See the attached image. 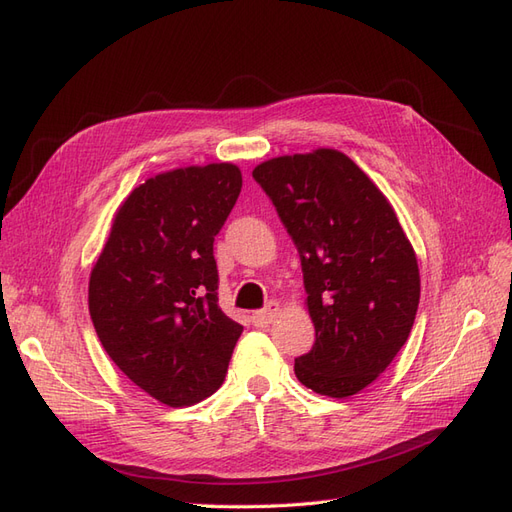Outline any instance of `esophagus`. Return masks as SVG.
<instances>
[{"label": "esophagus", "mask_w": 512, "mask_h": 512, "mask_svg": "<svg viewBox=\"0 0 512 512\" xmlns=\"http://www.w3.org/2000/svg\"><path fill=\"white\" fill-rule=\"evenodd\" d=\"M280 303L277 301H271L265 309H258V312H254V316H252V320H254V324L256 327H269V324H273L275 322V318L280 316Z\"/></svg>", "instance_id": "obj_1"}]
</instances>
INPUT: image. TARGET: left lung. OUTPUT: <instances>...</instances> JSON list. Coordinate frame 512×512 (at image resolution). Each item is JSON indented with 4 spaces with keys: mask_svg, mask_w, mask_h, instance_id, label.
Returning <instances> with one entry per match:
<instances>
[{
    "mask_svg": "<svg viewBox=\"0 0 512 512\" xmlns=\"http://www.w3.org/2000/svg\"><path fill=\"white\" fill-rule=\"evenodd\" d=\"M252 177L301 256L316 344L294 359V374L318 395H356L412 331L421 299L414 247L389 198L342 151L271 158Z\"/></svg>",
    "mask_w": 512,
    "mask_h": 512,
    "instance_id": "left-lung-1",
    "label": "left lung"
}]
</instances>
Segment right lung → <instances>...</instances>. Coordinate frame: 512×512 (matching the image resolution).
<instances>
[{
	"label": "right lung",
	"mask_w": 512,
	"mask_h": 512,
	"mask_svg": "<svg viewBox=\"0 0 512 512\" xmlns=\"http://www.w3.org/2000/svg\"><path fill=\"white\" fill-rule=\"evenodd\" d=\"M232 162L166 170L117 207L89 275V314L111 361L170 408L220 389L243 331L218 305L213 239L241 192Z\"/></svg>",
	"instance_id": "1"
}]
</instances>
